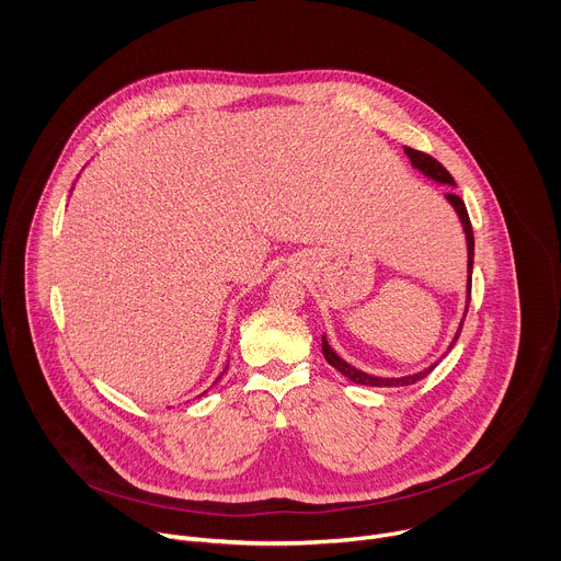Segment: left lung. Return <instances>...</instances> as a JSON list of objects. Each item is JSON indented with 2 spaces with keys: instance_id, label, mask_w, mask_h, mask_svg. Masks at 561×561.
<instances>
[{
  "instance_id": "8db88e82",
  "label": "left lung",
  "mask_w": 561,
  "mask_h": 561,
  "mask_svg": "<svg viewBox=\"0 0 561 561\" xmlns=\"http://www.w3.org/2000/svg\"><path fill=\"white\" fill-rule=\"evenodd\" d=\"M404 152L409 154V159H411V167L415 169V171H420L424 178H428V180H433V182H437V184H446V186H455V180L450 178V173L437 162V159H433L431 154H426V152H422V150H415V148H404ZM446 197V202L455 208V213H457V217H459V221H461V228H463V234H466V247H468V277H466V308H463V317H466V312H468V301H470V277H472V255H474V237H472V228H470V219H468V213H466V204L459 199V195H455V193H446L444 195ZM461 327H463V319L459 322V329H457V333H455V337H453V342H450V346H448V351L446 353H450V348L455 346V342L459 340V333H461ZM322 353H324V357H327V362L333 366V368H337L344 377H348L351 381H355V383H362V386H379V388H394V386H411V383H415V381H420V379H424L439 362H435V364H431L428 368H424V370H420V373H413V375H404V377H377V375H368V373H364V370H359V368H355V366H351L348 362H344L333 348H331V344H329V340H327V335H322ZM444 353V355H446Z\"/></svg>"
}]
</instances>
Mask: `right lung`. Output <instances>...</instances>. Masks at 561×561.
<instances>
[{
	"label": "right lung",
	"mask_w": 561,
	"mask_h": 561,
	"mask_svg": "<svg viewBox=\"0 0 561 561\" xmlns=\"http://www.w3.org/2000/svg\"><path fill=\"white\" fill-rule=\"evenodd\" d=\"M226 368H228V366H226ZM226 368H224V373H226ZM224 373H221V375H224ZM221 375H219V377H221ZM219 377H217V379H219ZM217 379H215V381H217ZM204 392H206V390H204ZM204 392H202V394H204Z\"/></svg>",
	"instance_id": "add662e5"
}]
</instances>
